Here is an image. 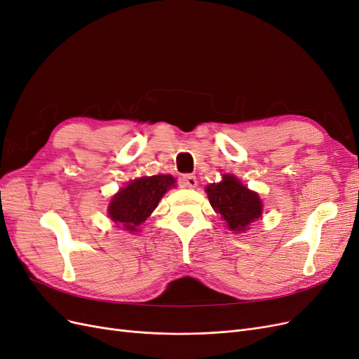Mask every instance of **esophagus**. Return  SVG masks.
I'll use <instances>...</instances> for the list:
<instances>
[{
  "label": "esophagus",
  "mask_w": 359,
  "mask_h": 359,
  "mask_svg": "<svg viewBox=\"0 0 359 359\" xmlns=\"http://www.w3.org/2000/svg\"><path fill=\"white\" fill-rule=\"evenodd\" d=\"M180 180H182V187H184V188H195L196 187V177L192 175H184Z\"/></svg>",
  "instance_id": "obj_1"
}]
</instances>
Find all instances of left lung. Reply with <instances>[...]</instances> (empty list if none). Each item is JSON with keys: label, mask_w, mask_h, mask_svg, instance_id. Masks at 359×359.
I'll list each match as a JSON object with an SVG mask.
<instances>
[{"label": "left lung", "mask_w": 359, "mask_h": 359, "mask_svg": "<svg viewBox=\"0 0 359 359\" xmlns=\"http://www.w3.org/2000/svg\"><path fill=\"white\" fill-rule=\"evenodd\" d=\"M205 192L215 212L221 215L231 231H246L261 216L259 195L243 187L234 176L225 175L222 182L209 184Z\"/></svg>", "instance_id": "8db88e82"}]
</instances>
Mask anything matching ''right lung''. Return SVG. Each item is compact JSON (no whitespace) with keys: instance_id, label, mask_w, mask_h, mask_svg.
<instances>
[{"instance_id":"obj_1","label":"right lung","mask_w":359,"mask_h":359,"mask_svg":"<svg viewBox=\"0 0 359 359\" xmlns=\"http://www.w3.org/2000/svg\"><path fill=\"white\" fill-rule=\"evenodd\" d=\"M171 187H175V179L168 175L135 179L113 196L109 216L113 222L122 224L125 229L135 231L155 210L161 196Z\"/></svg>"}]
</instances>
